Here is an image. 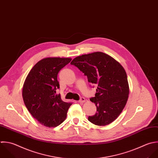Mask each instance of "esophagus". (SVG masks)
<instances>
[{"label":"esophagus","instance_id":"34e87169","mask_svg":"<svg viewBox=\"0 0 158 158\" xmlns=\"http://www.w3.org/2000/svg\"><path fill=\"white\" fill-rule=\"evenodd\" d=\"M85 101H86V100H85V99L84 98L82 97V98H80V100H79V102L80 103H84Z\"/></svg>","mask_w":158,"mask_h":158}]
</instances>
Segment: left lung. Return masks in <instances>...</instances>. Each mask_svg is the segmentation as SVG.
<instances>
[{"instance_id": "1", "label": "left lung", "mask_w": 158, "mask_h": 158, "mask_svg": "<svg viewBox=\"0 0 158 158\" xmlns=\"http://www.w3.org/2000/svg\"><path fill=\"white\" fill-rule=\"evenodd\" d=\"M71 64L87 77L89 82L96 85L95 103L97 112L88 120L97 126L113 122L121 113L128 100L127 76L121 64L110 55L100 52L76 57Z\"/></svg>"}]
</instances>
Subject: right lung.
Masks as SVG:
<instances>
[{"mask_svg":"<svg viewBox=\"0 0 158 158\" xmlns=\"http://www.w3.org/2000/svg\"><path fill=\"white\" fill-rule=\"evenodd\" d=\"M71 61L69 58L48 57L38 61L27 74L22 95L26 107L40 124L55 127L66 118L72 103H66L56 94L60 84L59 71Z\"/></svg>","mask_w":158,"mask_h":158,"instance_id":"add662e5","label":"right lung"}]
</instances>
